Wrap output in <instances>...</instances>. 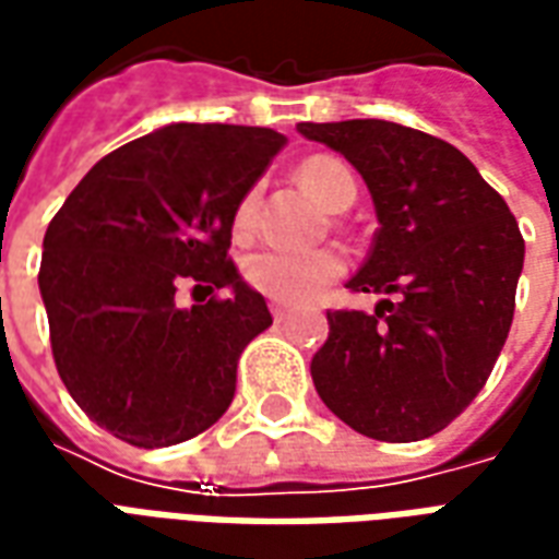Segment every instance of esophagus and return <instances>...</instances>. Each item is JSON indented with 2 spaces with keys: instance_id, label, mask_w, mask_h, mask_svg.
Listing matches in <instances>:
<instances>
[{
  "instance_id": "1",
  "label": "esophagus",
  "mask_w": 559,
  "mask_h": 559,
  "mask_svg": "<svg viewBox=\"0 0 559 559\" xmlns=\"http://www.w3.org/2000/svg\"><path fill=\"white\" fill-rule=\"evenodd\" d=\"M272 317H275V323H287L293 317L290 308H284V305H272Z\"/></svg>"
}]
</instances>
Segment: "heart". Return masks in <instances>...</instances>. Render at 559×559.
Listing matches in <instances>:
<instances>
[{"label":"heart","mask_w":559,"mask_h":559,"mask_svg":"<svg viewBox=\"0 0 559 559\" xmlns=\"http://www.w3.org/2000/svg\"><path fill=\"white\" fill-rule=\"evenodd\" d=\"M299 182L308 194L326 209L350 206L356 197V179L347 164L332 155H311L299 164ZM257 212V194H248L236 206V230H251ZM344 275V257L332 248L320 251H287V248H263L245 260V281L272 302L302 305L326 290L329 284Z\"/></svg>","instance_id":"1"}]
</instances>
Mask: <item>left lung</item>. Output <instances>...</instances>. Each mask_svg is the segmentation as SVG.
I'll list each match as a JSON object with an SVG mask.
<instances>
[{
  "mask_svg": "<svg viewBox=\"0 0 559 559\" xmlns=\"http://www.w3.org/2000/svg\"><path fill=\"white\" fill-rule=\"evenodd\" d=\"M296 128L368 185L380 227L347 287L386 296L371 314L329 311L311 359L317 395L374 440L443 431L479 395L512 326L524 269L515 215L464 152L425 131L383 119Z\"/></svg>",
  "mask_w": 559,
  "mask_h": 559,
  "instance_id": "obj_1",
  "label": "left lung"
}]
</instances>
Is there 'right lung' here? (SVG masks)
<instances>
[{
    "mask_svg": "<svg viewBox=\"0 0 559 559\" xmlns=\"http://www.w3.org/2000/svg\"><path fill=\"white\" fill-rule=\"evenodd\" d=\"M284 143L272 128H158L104 155L50 221L38 287L56 371L119 440L182 443L230 407L239 356L272 326L227 257L233 218ZM185 280L210 299L179 309Z\"/></svg>",
    "mask_w": 559,
    "mask_h": 559,
    "instance_id": "add662e5",
    "label": "right lung"
}]
</instances>
